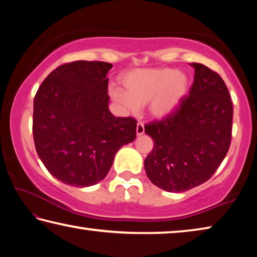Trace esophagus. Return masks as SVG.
I'll use <instances>...</instances> for the list:
<instances>
[{
    "label": "esophagus",
    "mask_w": 257,
    "mask_h": 257,
    "mask_svg": "<svg viewBox=\"0 0 257 257\" xmlns=\"http://www.w3.org/2000/svg\"><path fill=\"white\" fill-rule=\"evenodd\" d=\"M145 133V128H144V123L143 122H138L137 127H136V134L137 136H142L143 134Z\"/></svg>",
    "instance_id": "obj_1"
}]
</instances>
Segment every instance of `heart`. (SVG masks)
<instances>
[{
    "mask_svg": "<svg viewBox=\"0 0 257 257\" xmlns=\"http://www.w3.org/2000/svg\"><path fill=\"white\" fill-rule=\"evenodd\" d=\"M123 90H112V97L129 112L149 103L155 118L175 113L188 94L189 79L186 73L172 68H145L129 70L121 76Z\"/></svg>",
    "mask_w": 257,
    "mask_h": 257,
    "instance_id": "obj_1",
    "label": "heart"
}]
</instances>
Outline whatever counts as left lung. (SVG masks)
<instances>
[{
  "label": "left lung",
  "instance_id": "left-lung-1",
  "mask_svg": "<svg viewBox=\"0 0 257 257\" xmlns=\"http://www.w3.org/2000/svg\"><path fill=\"white\" fill-rule=\"evenodd\" d=\"M178 110L145 125L155 145L144 161L149 179L159 188L182 193L204 184L228 153L233 107L224 81L201 63Z\"/></svg>",
  "mask_w": 257,
  "mask_h": 257
}]
</instances>
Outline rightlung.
I'll use <instances>...</instances> for the list:
<instances>
[{"instance_id":"right-lung-1","label":"right lung","mask_w":257,"mask_h":257,"mask_svg":"<svg viewBox=\"0 0 257 257\" xmlns=\"http://www.w3.org/2000/svg\"><path fill=\"white\" fill-rule=\"evenodd\" d=\"M111 68L101 61L62 64L35 95L36 152L47 171L66 185L82 188L103 180L116 152L136 138L137 121L108 110Z\"/></svg>"}]
</instances>
